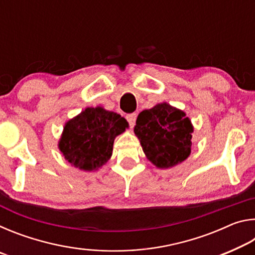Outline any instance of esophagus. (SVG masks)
<instances>
[{"instance_id":"obj_1","label":"esophagus","mask_w":255,"mask_h":255,"mask_svg":"<svg viewBox=\"0 0 255 255\" xmlns=\"http://www.w3.org/2000/svg\"><path fill=\"white\" fill-rule=\"evenodd\" d=\"M136 118H137V115L136 114H129L126 116V119L129 124V126L133 127L135 126V123H136Z\"/></svg>"}]
</instances>
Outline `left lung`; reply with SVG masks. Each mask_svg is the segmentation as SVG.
<instances>
[{"label": "left lung", "instance_id": "obj_1", "mask_svg": "<svg viewBox=\"0 0 255 255\" xmlns=\"http://www.w3.org/2000/svg\"><path fill=\"white\" fill-rule=\"evenodd\" d=\"M133 131L146 156L161 169L183 162L191 152V122L167 103L141 111Z\"/></svg>", "mask_w": 255, "mask_h": 255}]
</instances>
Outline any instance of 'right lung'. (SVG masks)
<instances>
[{
	"label": "right lung",
	"mask_w": 255,
	"mask_h": 255,
	"mask_svg": "<svg viewBox=\"0 0 255 255\" xmlns=\"http://www.w3.org/2000/svg\"><path fill=\"white\" fill-rule=\"evenodd\" d=\"M128 127L126 119L102 108H86L64 127L59 149L81 170H97L110 158L116 136Z\"/></svg>",
	"instance_id": "right-lung-1"
}]
</instances>
